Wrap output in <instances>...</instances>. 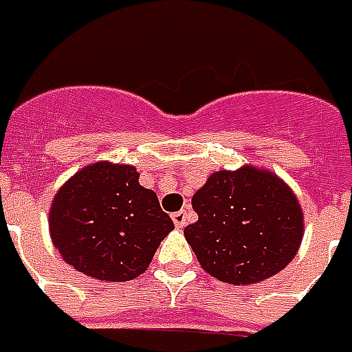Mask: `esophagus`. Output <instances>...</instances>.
Instances as JSON below:
<instances>
[{"instance_id":"34e87169","label":"esophagus","mask_w":352,"mask_h":352,"mask_svg":"<svg viewBox=\"0 0 352 352\" xmlns=\"http://www.w3.org/2000/svg\"><path fill=\"white\" fill-rule=\"evenodd\" d=\"M172 221H174V226L178 229L186 228V223H188V212L180 210V212H174L172 214Z\"/></svg>"}]
</instances>
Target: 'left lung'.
Returning a JSON list of instances; mask_svg holds the SVG:
<instances>
[{
  "label": "left lung",
  "instance_id": "left-lung-1",
  "mask_svg": "<svg viewBox=\"0 0 352 352\" xmlns=\"http://www.w3.org/2000/svg\"><path fill=\"white\" fill-rule=\"evenodd\" d=\"M191 204L199 220L184 235L204 271L221 283L265 280L300 248V203L271 172L252 166L214 172Z\"/></svg>",
  "mask_w": 352,
  "mask_h": 352
}]
</instances>
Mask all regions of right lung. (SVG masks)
Masks as SVG:
<instances>
[{
    "label": "right lung",
    "instance_id": "add662e5",
    "mask_svg": "<svg viewBox=\"0 0 352 352\" xmlns=\"http://www.w3.org/2000/svg\"><path fill=\"white\" fill-rule=\"evenodd\" d=\"M49 228L54 246L85 275L124 283L144 273L174 229L151 189L129 164L94 163L54 195Z\"/></svg>",
    "mask_w": 352,
    "mask_h": 352
}]
</instances>
